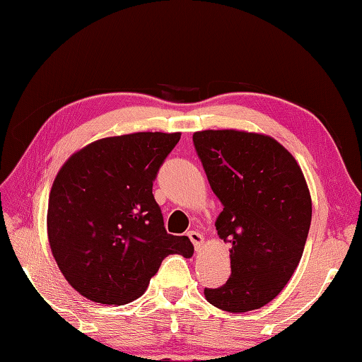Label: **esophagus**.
I'll list each match as a JSON object with an SVG mask.
<instances>
[{
	"label": "esophagus",
	"instance_id": "obj_1",
	"mask_svg": "<svg viewBox=\"0 0 362 362\" xmlns=\"http://www.w3.org/2000/svg\"><path fill=\"white\" fill-rule=\"evenodd\" d=\"M188 236H189L191 243L194 244V249H196V250H201L204 243H205V238H204L201 233H199V232H194V230H191V232H188Z\"/></svg>",
	"mask_w": 362,
	"mask_h": 362
}]
</instances>
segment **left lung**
Returning a JSON list of instances; mask_svg holds the SVG:
<instances>
[{
    "label": "left lung",
    "mask_w": 362,
    "mask_h": 362,
    "mask_svg": "<svg viewBox=\"0 0 362 362\" xmlns=\"http://www.w3.org/2000/svg\"><path fill=\"white\" fill-rule=\"evenodd\" d=\"M213 193L224 210L214 222L230 244V274L211 305L247 313L280 294L303 255L311 224V194L292 153L266 134L236 129L193 134Z\"/></svg>",
    "instance_id": "1"
}]
</instances>
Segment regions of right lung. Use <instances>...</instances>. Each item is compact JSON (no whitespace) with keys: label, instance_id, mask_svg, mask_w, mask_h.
<instances>
[{"label":"right lung","instance_id":"1","mask_svg":"<svg viewBox=\"0 0 362 362\" xmlns=\"http://www.w3.org/2000/svg\"><path fill=\"white\" fill-rule=\"evenodd\" d=\"M180 135L105 136L59 169L46 214L51 252L65 280L91 302H134L165 257H193L188 236L166 233L152 194L158 168Z\"/></svg>","mask_w":362,"mask_h":362}]
</instances>
